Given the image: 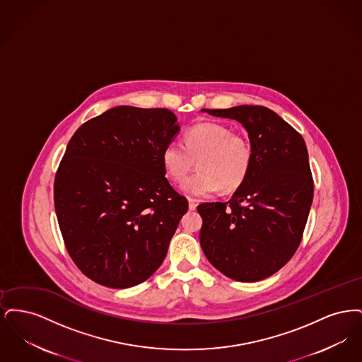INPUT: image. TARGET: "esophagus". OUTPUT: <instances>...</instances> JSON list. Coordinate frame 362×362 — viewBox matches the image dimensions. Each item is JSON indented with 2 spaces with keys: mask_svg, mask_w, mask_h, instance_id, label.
Wrapping results in <instances>:
<instances>
[{
  "mask_svg": "<svg viewBox=\"0 0 362 362\" xmlns=\"http://www.w3.org/2000/svg\"><path fill=\"white\" fill-rule=\"evenodd\" d=\"M197 201L195 199H192V198H189V210H195L197 209Z\"/></svg>",
  "mask_w": 362,
  "mask_h": 362,
  "instance_id": "esophagus-1",
  "label": "esophagus"
}]
</instances>
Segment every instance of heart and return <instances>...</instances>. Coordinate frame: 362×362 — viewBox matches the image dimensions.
Listing matches in <instances>:
<instances>
[{
  "label": "heart",
  "mask_w": 362,
  "mask_h": 362,
  "mask_svg": "<svg viewBox=\"0 0 362 362\" xmlns=\"http://www.w3.org/2000/svg\"><path fill=\"white\" fill-rule=\"evenodd\" d=\"M197 160L198 173L189 177L183 191L191 197H210L221 189L232 192L247 180L254 151L250 139L241 133L216 122H205L189 127L183 144L168 142L161 153V163L167 176L182 183Z\"/></svg>",
  "instance_id": "b5f03b06"
}]
</instances>
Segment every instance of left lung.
<instances>
[{
	"mask_svg": "<svg viewBox=\"0 0 362 362\" xmlns=\"http://www.w3.org/2000/svg\"><path fill=\"white\" fill-rule=\"evenodd\" d=\"M240 122L254 151L250 175L228 202L197 207L201 247L224 276L257 282L273 276L297 251L313 199L304 138L263 105L202 110Z\"/></svg>",
	"mask_w": 362,
	"mask_h": 362,
	"instance_id": "1",
	"label": "left lung"
}]
</instances>
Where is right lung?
Segmentation results:
<instances>
[{
	"instance_id": "1",
	"label": "right lung",
	"mask_w": 362,
	"mask_h": 362,
	"mask_svg": "<svg viewBox=\"0 0 362 362\" xmlns=\"http://www.w3.org/2000/svg\"><path fill=\"white\" fill-rule=\"evenodd\" d=\"M173 111L119 105L81 124L54 180L70 258L88 278L126 289L160 267L183 214L161 163L179 132Z\"/></svg>"
}]
</instances>
